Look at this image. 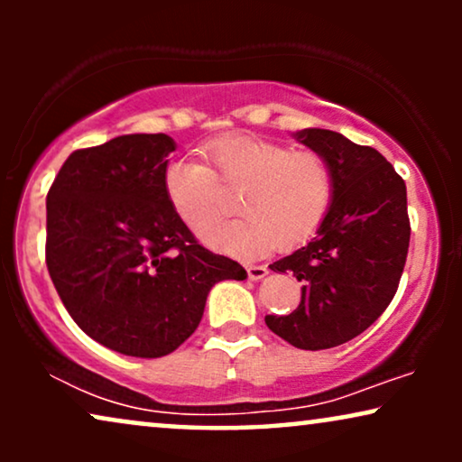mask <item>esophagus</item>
<instances>
[{"instance_id":"34e87169","label":"esophagus","mask_w":462,"mask_h":462,"mask_svg":"<svg viewBox=\"0 0 462 462\" xmlns=\"http://www.w3.org/2000/svg\"><path fill=\"white\" fill-rule=\"evenodd\" d=\"M245 271H248L250 280H263L269 273V269L264 264H245Z\"/></svg>"}]
</instances>
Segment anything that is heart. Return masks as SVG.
<instances>
[{"label":"heart","mask_w":462,"mask_h":462,"mask_svg":"<svg viewBox=\"0 0 462 462\" xmlns=\"http://www.w3.org/2000/svg\"><path fill=\"white\" fill-rule=\"evenodd\" d=\"M206 163L170 162L163 191L179 217L193 231L214 218L220 204V181L244 189L237 201L239 220L214 223L201 233L220 252L254 256L271 245L290 248L311 237L334 199V170L315 151H292L286 144L252 134H231L206 149Z\"/></svg>","instance_id":"1"}]
</instances>
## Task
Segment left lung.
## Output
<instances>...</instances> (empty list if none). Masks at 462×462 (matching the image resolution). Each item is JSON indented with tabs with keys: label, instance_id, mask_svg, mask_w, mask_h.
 I'll return each instance as SVG.
<instances>
[{
	"label": "left lung",
	"instance_id": "1",
	"mask_svg": "<svg viewBox=\"0 0 462 462\" xmlns=\"http://www.w3.org/2000/svg\"><path fill=\"white\" fill-rule=\"evenodd\" d=\"M294 138L334 170V199L311 242L271 271L302 282L300 305L267 315L277 337L305 351L356 338L381 318L400 286L410 245L406 182L372 147L332 130L307 128Z\"/></svg>",
	"mask_w": 462,
	"mask_h": 462
}]
</instances>
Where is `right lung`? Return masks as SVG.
I'll return each instance as SVG.
<instances>
[{"instance_id":"obj_1","label":"right lung","mask_w":462,"mask_h":462,"mask_svg":"<svg viewBox=\"0 0 462 462\" xmlns=\"http://www.w3.org/2000/svg\"><path fill=\"white\" fill-rule=\"evenodd\" d=\"M168 134H124L78 149L46 199V264L88 337L124 356L162 357L199 326L214 283L245 280L176 217L163 172Z\"/></svg>"}]
</instances>
